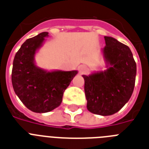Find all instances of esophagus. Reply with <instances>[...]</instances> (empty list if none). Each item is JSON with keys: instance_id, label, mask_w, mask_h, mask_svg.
Here are the masks:
<instances>
[{"instance_id": "obj_1", "label": "esophagus", "mask_w": 149, "mask_h": 149, "mask_svg": "<svg viewBox=\"0 0 149 149\" xmlns=\"http://www.w3.org/2000/svg\"><path fill=\"white\" fill-rule=\"evenodd\" d=\"M88 68L87 66L81 65L79 67V72L80 74H84L86 72H88Z\"/></svg>"}]
</instances>
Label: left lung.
<instances>
[{"instance_id": "1", "label": "left lung", "mask_w": 149, "mask_h": 149, "mask_svg": "<svg viewBox=\"0 0 149 149\" xmlns=\"http://www.w3.org/2000/svg\"><path fill=\"white\" fill-rule=\"evenodd\" d=\"M101 49L105 70L82 75L87 109L96 115L116 113L131 97L135 85L136 64L130 48L112 37H104Z\"/></svg>"}]
</instances>
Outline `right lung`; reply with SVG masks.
<instances>
[{"mask_svg":"<svg viewBox=\"0 0 149 149\" xmlns=\"http://www.w3.org/2000/svg\"><path fill=\"white\" fill-rule=\"evenodd\" d=\"M48 32L27 40L16 52L13 63L14 91L32 112L45 113L58 107L62 97L78 70H47L36 64L35 55L43 46Z\"/></svg>","mask_w":149,"mask_h":149,"instance_id":"right-lung-1","label":"right lung"}]
</instances>
